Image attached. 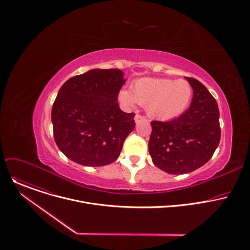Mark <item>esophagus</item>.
I'll use <instances>...</instances> for the list:
<instances>
[{"label":"esophagus","instance_id":"34e87169","mask_svg":"<svg viewBox=\"0 0 250 250\" xmlns=\"http://www.w3.org/2000/svg\"><path fill=\"white\" fill-rule=\"evenodd\" d=\"M134 122H135V124L137 125V124H139V123H141V122H147V120H146L145 117H142V116L136 114L135 117H134Z\"/></svg>","mask_w":250,"mask_h":250}]
</instances>
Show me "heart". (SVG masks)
Returning a JSON list of instances; mask_svg holds the SVG:
<instances>
[{
    "instance_id": "heart-1",
    "label": "heart",
    "mask_w": 250,
    "mask_h": 250,
    "mask_svg": "<svg viewBox=\"0 0 250 250\" xmlns=\"http://www.w3.org/2000/svg\"><path fill=\"white\" fill-rule=\"evenodd\" d=\"M193 89L186 80L166 78H141L131 85V92L123 89L120 102L134 108L135 104L146 106L148 116L157 121H168L185 112L192 100Z\"/></svg>"
}]
</instances>
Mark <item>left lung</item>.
<instances>
[{
	"mask_svg": "<svg viewBox=\"0 0 250 250\" xmlns=\"http://www.w3.org/2000/svg\"><path fill=\"white\" fill-rule=\"evenodd\" d=\"M193 89L190 108L170 122H151L149 154L159 169L185 174L206 164L221 140L217 101L197 79L185 77Z\"/></svg>",
	"mask_w": 250,
	"mask_h": 250,
	"instance_id": "left-lung-1",
	"label": "left lung"
}]
</instances>
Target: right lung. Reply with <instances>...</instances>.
Listing matches in <instances>:
<instances>
[{
    "label": "right lung",
    "mask_w": 250,
    "mask_h": 250,
    "mask_svg": "<svg viewBox=\"0 0 250 250\" xmlns=\"http://www.w3.org/2000/svg\"><path fill=\"white\" fill-rule=\"evenodd\" d=\"M120 69H92L68 79L52 105L54 140L70 160L85 166L113 163L135 126L118 96L125 83Z\"/></svg>",
    "instance_id": "obj_1"
}]
</instances>
